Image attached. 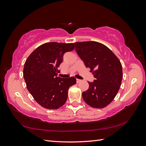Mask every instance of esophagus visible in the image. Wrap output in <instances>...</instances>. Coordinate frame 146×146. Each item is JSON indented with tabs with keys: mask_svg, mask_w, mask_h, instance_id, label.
<instances>
[{
	"mask_svg": "<svg viewBox=\"0 0 146 146\" xmlns=\"http://www.w3.org/2000/svg\"><path fill=\"white\" fill-rule=\"evenodd\" d=\"M81 82V80H79V79H77V83H79Z\"/></svg>",
	"mask_w": 146,
	"mask_h": 146,
	"instance_id": "esophagus-1",
	"label": "esophagus"
}]
</instances>
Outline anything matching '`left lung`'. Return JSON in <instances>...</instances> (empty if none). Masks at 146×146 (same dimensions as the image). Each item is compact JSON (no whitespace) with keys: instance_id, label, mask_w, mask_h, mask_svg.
<instances>
[{"instance_id":"left-lung-1","label":"left lung","mask_w":146,"mask_h":146,"mask_svg":"<svg viewBox=\"0 0 146 146\" xmlns=\"http://www.w3.org/2000/svg\"><path fill=\"white\" fill-rule=\"evenodd\" d=\"M76 50L95 80L89 82L82 93L84 101L92 108H103L114 100L121 85L122 68L116 55L104 44L96 41L74 43Z\"/></svg>"}]
</instances>
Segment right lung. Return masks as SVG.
Wrapping results in <instances>:
<instances>
[{"label":"right lung","instance_id":"add662e5","mask_svg":"<svg viewBox=\"0 0 146 146\" xmlns=\"http://www.w3.org/2000/svg\"><path fill=\"white\" fill-rule=\"evenodd\" d=\"M73 43L46 42L38 47L26 60L23 76L33 99L47 109H58L66 103L70 86L76 84L74 77H57L63 55L74 49Z\"/></svg>","mask_w":146,"mask_h":146}]
</instances>
